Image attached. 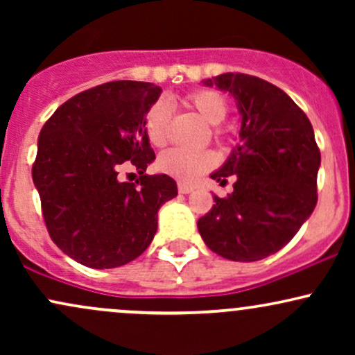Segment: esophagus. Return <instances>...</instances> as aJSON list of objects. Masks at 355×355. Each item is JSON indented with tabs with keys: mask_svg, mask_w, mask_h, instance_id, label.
Instances as JSON below:
<instances>
[{
	"mask_svg": "<svg viewBox=\"0 0 355 355\" xmlns=\"http://www.w3.org/2000/svg\"><path fill=\"white\" fill-rule=\"evenodd\" d=\"M178 191L180 193H190V191H193V187L191 185H187V183H178Z\"/></svg>",
	"mask_w": 355,
	"mask_h": 355,
	"instance_id": "34e87169",
	"label": "esophagus"
}]
</instances>
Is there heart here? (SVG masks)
Listing matches in <instances>:
<instances>
[{"mask_svg":"<svg viewBox=\"0 0 355 355\" xmlns=\"http://www.w3.org/2000/svg\"><path fill=\"white\" fill-rule=\"evenodd\" d=\"M185 103L202 118L205 123L217 126L225 120L229 105L222 93L215 89H198L190 93L185 98ZM170 105L165 100H158L150 107L145 118L146 137L153 145L162 146L168 140L170 132ZM217 164V157L214 152L202 150V152H190V150L172 148L166 150L158 157V170L165 175L177 178L182 183L195 182L202 173L210 170Z\"/></svg>","mask_w":355,"mask_h":355,"instance_id":"b5f03b06","label":"heart"}]
</instances>
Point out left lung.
<instances>
[{
    "mask_svg": "<svg viewBox=\"0 0 355 355\" xmlns=\"http://www.w3.org/2000/svg\"><path fill=\"white\" fill-rule=\"evenodd\" d=\"M230 93L240 113V144L217 172L220 185L234 175V191L215 195L197 227L223 259L255 262L287 245L317 203L320 152L313 128L294 100L268 81L223 73L202 81Z\"/></svg>",
    "mask_w": 355,
    "mask_h": 355,
    "instance_id": "1",
    "label": "left lung"
}]
</instances>
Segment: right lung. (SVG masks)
<instances>
[{
  "label": "right lung",
  "mask_w": 355,
  "mask_h": 355,
  "mask_svg": "<svg viewBox=\"0 0 355 355\" xmlns=\"http://www.w3.org/2000/svg\"><path fill=\"white\" fill-rule=\"evenodd\" d=\"M162 88L146 81H110L78 93L44 123L33 183L53 242L85 267L113 268L152 243L158 210L177 197V182L146 175L155 160L145 118ZM128 159L135 184L117 180Z\"/></svg>",
  "instance_id": "add662e5"
}]
</instances>
